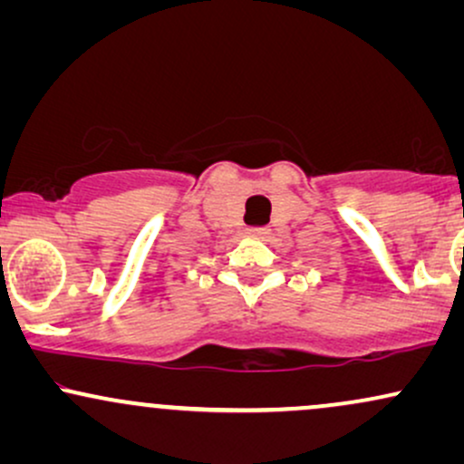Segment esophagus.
<instances>
[{
    "instance_id": "obj_1",
    "label": "esophagus",
    "mask_w": 464,
    "mask_h": 464,
    "mask_svg": "<svg viewBox=\"0 0 464 464\" xmlns=\"http://www.w3.org/2000/svg\"><path fill=\"white\" fill-rule=\"evenodd\" d=\"M248 236L264 239V237L270 236V228L268 227H253V228H248Z\"/></svg>"
}]
</instances>
